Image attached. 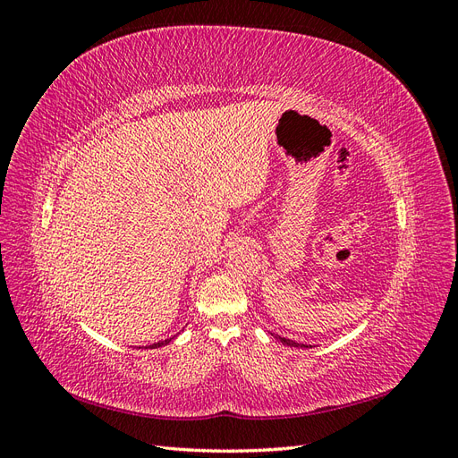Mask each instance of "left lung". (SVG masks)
I'll use <instances>...</instances> for the list:
<instances>
[{
	"instance_id": "obj_1",
	"label": "left lung",
	"mask_w": 458,
	"mask_h": 458,
	"mask_svg": "<svg viewBox=\"0 0 458 458\" xmlns=\"http://www.w3.org/2000/svg\"><path fill=\"white\" fill-rule=\"evenodd\" d=\"M276 340H281L286 345H293V348H310V345H306V344H298L294 340H286V338H281V336H276Z\"/></svg>"
}]
</instances>
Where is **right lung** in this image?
Masks as SVG:
<instances>
[{"mask_svg":"<svg viewBox=\"0 0 458 458\" xmlns=\"http://www.w3.org/2000/svg\"><path fill=\"white\" fill-rule=\"evenodd\" d=\"M168 342H172V338H168V340H162V342H157V344H152L150 348H160V345H165Z\"/></svg>","mask_w":458,"mask_h":458,"instance_id":"right-lung-1","label":"right lung"}]
</instances>
